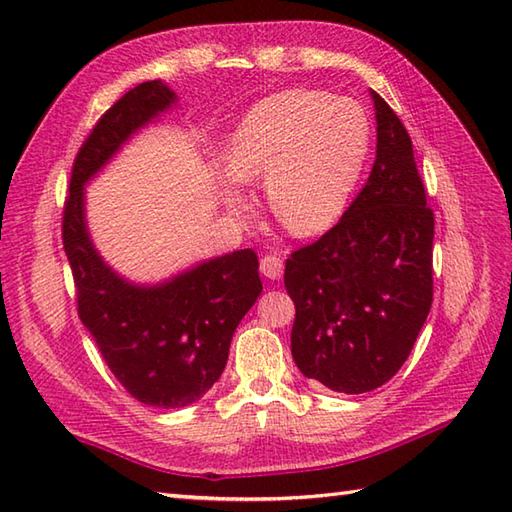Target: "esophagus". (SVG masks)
Instances as JSON below:
<instances>
[{
  "label": "esophagus",
  "instance_id": "34e87169",
  "mask_svg": "<svg viewBox=\"0 0 512 512\" xmlns=\"http://www.w3.org/2000/svg\"><path fill=\"white\" fill-rule=\"evenodd\" d=\"M259 268H262V275L268 279H281L284 275V259L277 255H264L259 259Z\"/></svg>",
  "mask_w": 512,
  "mask_h": 512
}]
</instances>
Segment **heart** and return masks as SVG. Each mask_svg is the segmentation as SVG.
Returning <instances> with one entry per match:
<instances>
[{"label": "heart", "instance_id": "b5f03b06", "mask_svg": "<svg viewBox=\"0 0 512 512\" xmlns=\"http://www.w3.org/2000/svg\"><path fill=\"white\" fill-rule=\"evenodd\" d=\"M369 123L354 101L317 90H288L255 103L226 151V202L244 213L239 182L266 180L268 206L295 235L339 220L365 169Z\"/></svg>", "mask_w": 512, "mask_h": 512}]
</instances>
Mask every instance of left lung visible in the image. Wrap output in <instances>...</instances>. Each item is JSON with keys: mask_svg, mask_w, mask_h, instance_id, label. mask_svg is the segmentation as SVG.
<instances>
[{"mask_svg": "<svg viewBox=\"0 0 512 512\" xmlns=\"http://www.w3.org/2000/svg\"><path fill=\"white\" fill-rule=\"evenodd\" d=\"M376 160L343 217L292 250L290 345L303 376L341 394L385 385L407 361L433 301V211L411 138L383 96Z\"/></svg>", "mask_w": 512, "mask_h": 512, "instance_id": "8db88e82", "label": "left lung"}]
</instances>
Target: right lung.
<instances>
[{"label": "right lung", "mask_w": 512, "mask_h": 512, "mask_svg": "<svg viewBox=\"0 0 512 512\" xmlns=\"http://www.w3.org/2000/svg\"><path fill=\"white\" fill-rule=\"evenodd\" d=\"M173 101L176 94L165 83L145 81L99 118L74 158L61 233L76 310L103 361L129 396L162 409L187 407L213 387L235 328L262 295L253 248L215 257L162 286L140 288L112 273L90 242L83 184Z\"/></svg>", "instance_id": "add662e5"}]
</instances>
